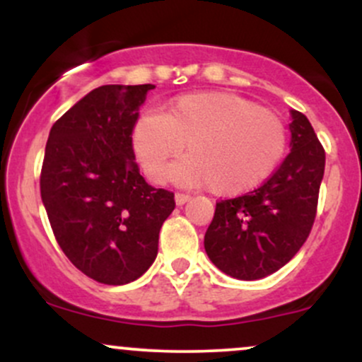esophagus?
I'll list each match as a JSON object with an SVG mask.
<instances>
[{
    "label": "esophagus",
    "mask_w": 362,
    "mask_h": 362,
    "mask_svg": "<svg viewBox=\"0 0 362 362\" xmlns=\"http://www.w3.org/2000/svg\"><path fill=\"white\" fill-rule=\"evenodd\" d=\"M190 201V195L189 194H175V202L177 206H184L185 202Z\"/></svg>",
    "instance_id": "obj_1"
}]
</instances>
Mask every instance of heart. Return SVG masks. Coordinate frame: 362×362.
<instances>
[{
	"instance_id": "b5f03b06",
	"label": "heart",
	"mask_w": 362,
	"mask_h": 362,
	"mask_svg": "<svg viewBox=\"0 0 362 362\" xmlns=\"http://www.w3.org/2000/svg\"><path fill=\"white\" fill-rule=\"evenodd\" d=\"M173 165L178 185H207L218 195L243 194L264 182L286 151V127L271 110L230 93L184 95L168 114L146 112L132 131L144 173L163 182Z\"/></svg>"
}]
</instances>
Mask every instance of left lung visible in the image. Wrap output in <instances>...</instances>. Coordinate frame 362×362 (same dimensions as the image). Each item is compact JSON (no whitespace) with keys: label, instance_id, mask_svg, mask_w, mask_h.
<instances>
[{"label":"left lung","instance_id":"1","mask_svg":"<svg viewBox=\"0 0 362 362\" xmlns=\"http://www.w3.org/2000/svg\"><path fill=\"white\" fill-rule=\"evenodd\" d=\"M291 153L259 189L216 204L204 248L219 271L257 281L284 267L317 216L325 151L301 112L291 110Z\"/></svg>","mask_w":362,"mask_h":362}]
</instances>
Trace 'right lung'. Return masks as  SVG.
<instances>
[{"label":"right lung","mask_w":362,"mask_h":362,"mask_svg":"<svg viewBox=\"0 0 362 362\" xmlns=\"http://www.w3.org/2000/svg\"><path fill=\"white\" fill-rule=\"evenodd\" d=\"M153 85H103L51 127L40 195L54 236L76 269L102 284L136 281L158 253L173 192L148 185L132 129Z\"/></svg>","instance_id":"right-lung-1"}]
</instances>
